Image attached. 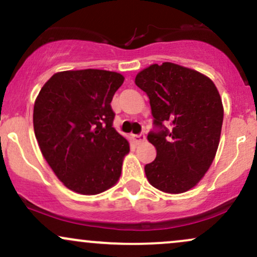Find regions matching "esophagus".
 Segmentation results:
<instances>
[{"label": "esophagus", "instance_id": "esophagus-1", "mask_svg": "<svg viewBox=\"0 0 257 257\" xmlns=\"http://www.w3.org/2000/svg\"><path fill=\"white\" fill-rule=\"evenodd\" d=\"M145 135L144 134H139V135H132V140H133V143L134 144H137V145H139V144H141V143H144V141H145Z\"/></svg>", "mask_w": 257, "mask_h": 257}]
</instances>
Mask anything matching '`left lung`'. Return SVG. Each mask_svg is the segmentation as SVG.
Returning a JSON list of instances; mask_svg holds the SVG:
<instances>
[{
  "instance_id": "left-lung-1",
  "label": "left lung",
  "mask_w": 257,
  "mask_h": 257,
  "mask_svg": "<svg viewBox=\"0 0 257 257\" xmlns=\"http://www.w3.org/2000/svg\"><path fill=\"white\" fill-rule=\"evenodd\" d=\"M135 84L149 96L157 126L147 135L157 157L145 166L146 178L162 192L184 193L202 180L216 155L223 120L219 90L203 73L173 63L150 65Z\"/></svg>"
}]
</instances>
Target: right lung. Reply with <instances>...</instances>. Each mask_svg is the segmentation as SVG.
<instances>
[{
	"instance_id": "add662e5",
	"label": "right lung",
	"mask_w": 257,
	"mask_h": 257,
	"mask_svg": "<svg viewBox=\"0 0 257 257\" xmlns=\"http://www.w3.org/2000/svg\"><path fill=\"white\" fill-rule=\"evenodd\" d=\"M118 72H57L34 106V131L44 159L69 190L85 196L118 181L129 143L112 126L111 101L123 84Z\"/></svg>"
}]
</instances>
